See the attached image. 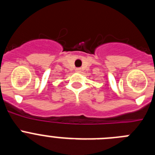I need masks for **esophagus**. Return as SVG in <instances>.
Listing matches in <instances>:
<instances>
[{"label": "esophagus", "instance_id": "1", "mask_svg": "<svg viewBox=\"0 0 155 155\" xmlns=\"http://www.w3.org/2000/svg\"><path fill=\"white\" fill-rule=\"evenodd\" d=\"M76 71H77V72H80V71H81V69H80V68H77V69H76Z\"/></svg>", "mask_w": 155, "mask_h": 155}]
</instances>
